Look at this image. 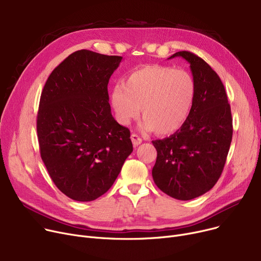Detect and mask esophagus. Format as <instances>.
<instances>
[{
    "instance_id": "obj_1",
    "label": "esophagus",
    "mask_w": 261,
    "mask_h": 261,
    "mask_svg": "<svg viewBox=\"0 0 261 261\" xmlns=\"http://www.w3.org/2000/svg\"><path fill=\"white\" fill-rule=\"evenodd\" d=\"M131 141H132V144H133L134 147L139 146L143 143V140L140 138L138 134H131Z\"/></svg>"
}]
</instances>
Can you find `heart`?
I'll return each mask as SVG.
<instances>
[{
    "instance_id": "1",
    "label": "heart",
    "mask_w": 261,
    "mask_h": 261,
    "mask_svg": "<svg viewBox=\"0 0 261 261\" xmlns=\"http://www.w3.org/2000/svg\"><path fill=\"white\" fill-rule=\"evenodd\" d=\"M196 81L188 71L158 64L129 73L125 84L111 91V105L121 125L142 114L143 127L159 134L179 130L187 120L196 98Z\"/></svg>"
}]
</instances>
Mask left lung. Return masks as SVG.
<instances>
[{
	"instance_id": "left-lung-1",
	"label": "left lung",
	"mask_w": 261,
	"mask_h": 261,
	"mask_svg": "<svg viewBox=\"0 0 261 261\" xmlns=\"http://www.w3.org/2000/svg\"><path fill=\"white\" fill-rule=\"evenodd\" d=\"M196 81V98L184 125L169 138L152 141L158 151L152 168L155 185L177 200L211 190L220 177L232 138V118L220 77L197 55L182 50Z\"/></svg>"
}]
</instances>
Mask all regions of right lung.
<instances>
[{"label": "right lung", "instance_id": "add662e5", "mask_svg": "<svg viewBox=\"0 0 261 261\" xmlns=\"http://www.w3.org/2000/svg\"><path fill=\"white\" fill-rule=\"evenodd\" d=\"M122 57L88 49L65 58L40 97V154L58 189L89 202L111 188L133 151L128 128L114 119L108 84Z\"/></svg>", "mask_w": 261, "mask_h": 261}]
</instances>
